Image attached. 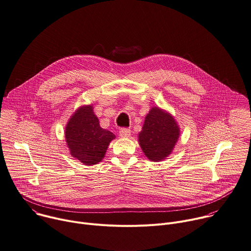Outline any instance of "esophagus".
I'll use <instances>...</instances> for the list:
<instances>
[{"instance_id": "1", "label": "esophagus", "mask_w": 251, "mask_h": 251, "mask_svg": "<svg viewBox=\"0 0 251 251\" xmlns=\"http://www.w3.org/2000/svg\"><path fill=\"white\" fill-rule=\"evenodd\" d=\"M119 135L122 138H128L131 135V130L128 129V128H122L119 131Z\"/></svg>"}]
</instances>
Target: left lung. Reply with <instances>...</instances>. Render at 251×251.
<instances>
[{
	"label": "left lung",
	"mask_w": 251,
	"mask_h": 251,
	"mask_svg": "<svg viewBox=\"0 0 251 251\" xmlns=\"http://www.w3.org/2000/svg\"><path fill=\"white\" fill-rule=\"evenodd\" d=\"M179 134V127L172 114L152 107L139 133V144L150 160L160 161L172 153Z\"/></svg>",
	"instance_id": "left-lung-1"
}]
</instances>
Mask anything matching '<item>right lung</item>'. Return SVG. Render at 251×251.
I'll list each match as a JSON object with an SVG mask.
<instances>
[{"mask_svg":"<svg viewBox=\"0 0 251 251\" xmlns=\"http://www.w3.org/2000/svg\"><path fill=\"white\" fill-rule=\"evenodd\" d=\"M65 137L72 156L86 165L101 161L109 143L115 139L113 133L100 127L93 105L75 110L67 123Z\"/></svg>","mask_w":251,"mask_h":251,"instance_id":"right-lung-1","label":"right lung"}]
</instances>
